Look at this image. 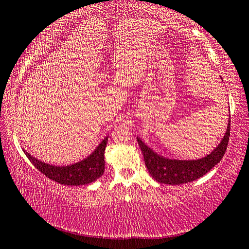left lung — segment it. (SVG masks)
<instances>
[{
	"instance_id": "obj_1",
	"label": "left lung",
	"mask_w": 249,
	"mask_h": 249,
	"mask_svg": "<svg viewBox=\"0 0 249 249\" xmlns=\"http://www.w3.org/2000/svg\"><path fill=\"white\" fill-rule=\"evenodd\" d=\"M230 128H231V119L229 120L227 132L218 147L214 148V150L207 157L198 160L168 159V158L158 155L138 137L137 142L142 151L144 163H146L149 174L159 183L179 185L193 182L201 178L219 163L227 151L230 139Z\"/></svg>"
}]
</instances>
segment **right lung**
I'll list each match as a JSON object with an SVG mask.
<instances>
[{
	"label": "right lung",
	"mask_w": 249,
	"mask_h": 249,
	"mask_svg": "<svg viewBox=\"0 0 249 249\" xmlns=\"http://www.w3.org/2000/svg\"><path fill=\"white\" fill-rule=\"evenodd\" d=\"M107 137H106L99 143V146L94 149L91 155L86 159L81 160L77 163L66 165V166H55L48 164L46 162L38 160L37 158L29 155L24 150L25 155L30 160L31 163L49 178L50 179L55 180L62 185H86L97 180L105 172V150L107 147Z\"/></svg>",
	"instance_id": "right-lung-1"
}]
</instances>
